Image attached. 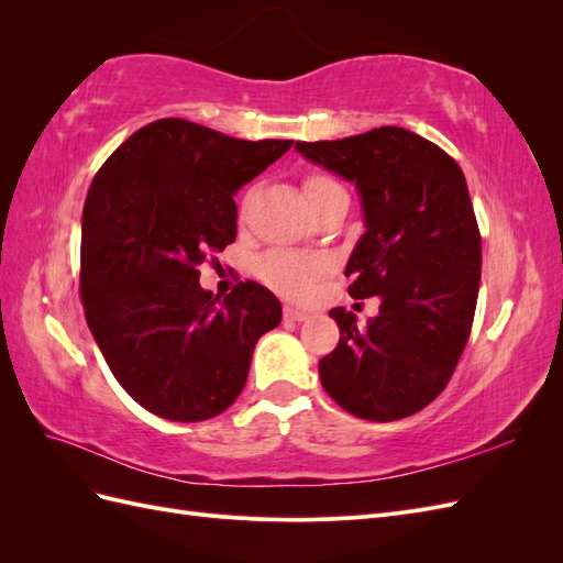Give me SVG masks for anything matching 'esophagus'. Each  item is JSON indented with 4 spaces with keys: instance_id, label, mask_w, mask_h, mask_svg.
Here are the masks:
<instances>
[{
    "instance_id": "esophagus-1",
    "label": "esophagus",
    "mask_w": 563,
    "mask_h": 563,
    "mask_svg": "<svg viewBox=\"0 0 563 563\" xmlns=\"http://www.w3.org/2000/svg\"><path fill=\"white\" fill-rule=\"evenodd\" d=\"M284 319H288V321H305V319H308V312L294 308V305H286V308H284Z\"/></svg>"
}]
</instances>
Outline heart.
<instances>
[{
	"label": "heart",
	"instance_id": "obj_1",
	"mask_svg": "<svg viewBox=\"0 0 563 563\" xmlns=\"http://www.w3.org/2000/svg\"><path fill=\"white\" fill-rule=\"evenodd\" d=\"M305 195L310 199L312 211H317L319 207H323V203L335 197H347L345 187L327 174H310L305 178ZM323 267H327L323 261L312 258V255L272 249L255 261V275L282 296L302 298L310 294V288L323 272Z\"/></svg>",
	"mask_w": 563,
	"mask_h": 563
}]
</instances>
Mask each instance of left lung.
<instances>
[{"label": "left lung", "mask_w": 563, "mask_h": 563, "mask_svg": "<svg viewBox=\"0 0 563 563\" xmlns=\"http://www.w3.org/2000/svg\"><path fill=\"white\" fill-rule=\"evenodd\" d=\"M296 150L354 183L366 232L345 267L347 291L380 298L366 327L345 308L329 312L340 340L319 362L321 385L356 418L413 416L453 376L479 294L482 234L465 176L444 150L399 126Z\"/></svg>", "instance_id": "8db88e82"}]
</instances>
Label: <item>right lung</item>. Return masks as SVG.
Listing matches in <instances>:
<instances>
[{"label": "right lung", "instance_id": "obj_1", "mask_svg": "<svg viewBox=\"0 0 563 563\" xmlns=\"http://www.w3.org/2000/svg\"><path fill=\"white\" fill-rule=\"evenodd\" d=\"M294 141H240L159 119L100 166L81 213V302L117 383L150 413L209 420L240 397L258 338L282 321L265 286L223 300L199 265L236 236L234 192Z\"/></svg>", "mask_w": 563, "mask_h": 563}]
</instances>
